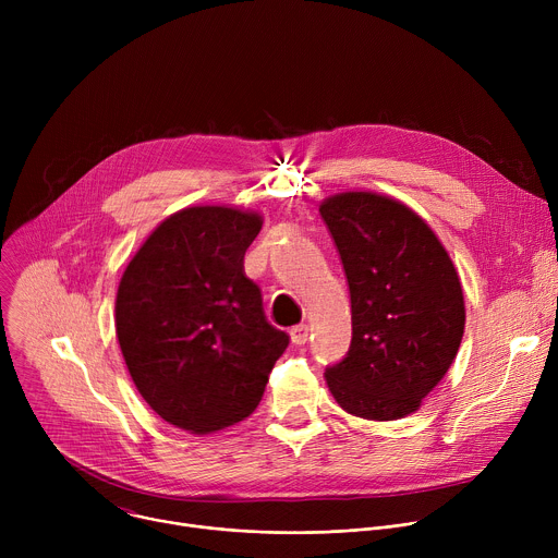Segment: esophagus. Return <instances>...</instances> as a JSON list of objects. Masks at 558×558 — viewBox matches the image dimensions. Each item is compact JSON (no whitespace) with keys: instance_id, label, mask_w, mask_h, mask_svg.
Returning <instances> with one entry per match:
<instances>
[{"instance_id":"34e87169","label":"esophagus","mask_w":558,"mask_h":558,"mask_svg":"<svg viewBox=\"0 0 558 558\" xmlns=\"http://www.w3.org/2000/svg\"><path fill=\"white\" fill-rule=\"evenodd\" d=\"M289 338H291V344L295 347H302L306 340H308V327L306 325H298L289 331Z\"/></svg>"}]
</instances>
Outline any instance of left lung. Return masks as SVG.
Segmentation results:
<instances>
[{
  "mask_svg": "<svg viewBox=\"0 0 558 558\" xmlns=\"http://www.w3.org/2000/svg\"><path fill=\"white\" fill-rule=\"evenodd\" d=\"M349 291L353 340L325 379L353 417L392 422L420 411L448 373L465 327L454 263L407 203L368 190L320 203Z\"/></svg>",
  "mask_w": 558,
  "mask_h": 558,
  "instance_id": "1",
  "label": "left lung"
}]
</instances>
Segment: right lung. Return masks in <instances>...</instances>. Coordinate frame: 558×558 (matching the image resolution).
I'll return each instance as SVG.
<instances>
[{
    "label": "right lung",
    "mask_w": 558,
    "mask_h": 558,
    "mask_svg": "<svg viewBox=\"0 0 558 558\" xmlns=\"http://www.w3.org/2000/svg\"><path fill=\"white\" fill-rule=\"evenodd\" d=\"M260 229L254 209L183 207L121 276L114 327L125 366L147 407L181 430L211 435L250 417L289 344L245 276Z\"/></svg>",
    "instance_id": "obj_1"
}]
</instances>
